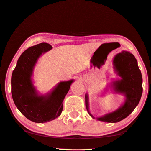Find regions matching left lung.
<instances>
[{
    "label": "left lung",
    "mask_w": 151,
    "mask_h": 151,
    "mask_svg": "<svg viewBox=\"0 0 151 151\" xmlns=\"http://www.w3.org/2000/svg\"><path fill=\"white\" fill-rule=\"evenodd\" d=\"M114 68L121 79L114 81L111 87L117 93L125 96V101L119 108L97 119L108 123H116L128 117L138 106L142 94V74L134 56L127 51H122L115 56ZM85 106L88 114L95 118L88 109V97L85 94Z\"/></svg>",
    "instance_id": "left-lung-1"
}]
</instances>
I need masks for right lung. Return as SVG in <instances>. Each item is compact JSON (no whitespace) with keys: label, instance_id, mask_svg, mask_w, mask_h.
I'll return each instance as SVG.
<instances>
[{"label":"right lung","instance_id":"right-lung-1","mask_svg":"<svg viewBox=\"0 0 151 151\" xmlns=\"http://www.w3.org/2000/svg\"><path fill=\"white\" fill-rule=\"evenodd\" d=\"M52 48L47 43L29 47L18 59L11 76V94L16 107L35 123L47 122L60 116L64 99L74 81H62L47 94H38L32 78L33 68L40 56Z\"/></svg>","mask_w":151,"mask_h":151}]
</instances>
